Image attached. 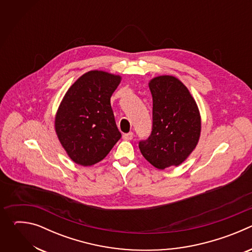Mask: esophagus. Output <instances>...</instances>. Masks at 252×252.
Listing matches in <instances>:
<instances>
[{
  "label": "esophagus",
  "instance_id": "1",
  "mask_svg": "<svg viewBox=\"0 0 252 252\" xmlns=\"http://www.w3.org/2000/svg\"><path fill=\"white\" fill-rule=\"evenodd\" d=\"M123 138L126 139V140H131L133 138V133L132 132L125 133V134H123Z\"/></svg>",
  "mask_w": 252,
  "mask_h": 252
}]
</instances>
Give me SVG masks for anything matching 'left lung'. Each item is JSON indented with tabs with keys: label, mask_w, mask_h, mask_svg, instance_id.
I'll return each mask as SVG.
<instances>
[{
	"label": "left lung",
	"mask_w": 252,
	"mask_h": 252,
	"mask_svg": "<svg viewBox=\"0 0 252 252\" xmlns=\"http://www.w3.org/2000/svg\"><path fill=\"white\" fill-rule=\"evenodd\" d=\"M153 130L139 141L141 155L158 169L182 164L196 148L201 119L189 89L173 76L152 79Z\"/></svg>",
	"instance_id": "left-lung-1"
}]
</instances>
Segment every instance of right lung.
Instances as JSON below:
<instances>
[{
  "instance_id": "add662e5",
  "label": "right lung",
  "mask_w": 252,
  "mask_h": 252,
  "mask_svg": "<svg viewBox=\"0 0 252 252\" xmlns=\"http://www.w3.org/2000/svg\"><path fill=\"white\" fill-rule=\"evenodd\" d=\"M122 77L90 70L65 93L55 118L62 147L74 162L90 166L102 160L122 137L116 125L111 96Z\"/></svg>"
}]
</instances>
